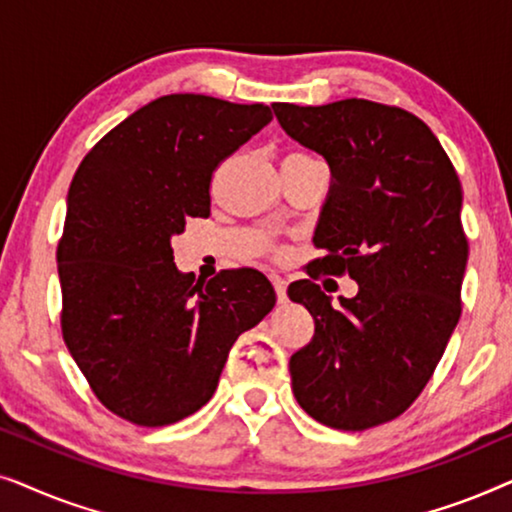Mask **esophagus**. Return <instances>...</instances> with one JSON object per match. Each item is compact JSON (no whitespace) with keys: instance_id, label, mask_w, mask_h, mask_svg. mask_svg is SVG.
Wrapping results in <instances>:
<instances>
[{"instance_id":"34e87169","label":"esophagus","mask_w":512,"mask_h":512,"mask_svg":"<svg viewBox=\"0 0 512 512\" xmlns=\"http://www.w3.org/2000/svg\"><path fill=\"white\" fill-rule=\"evenodd\" d=\"M272 286H275V293H277V300L279 303H286V279L282 277H272Z\"/></svg>"}]
</instances>
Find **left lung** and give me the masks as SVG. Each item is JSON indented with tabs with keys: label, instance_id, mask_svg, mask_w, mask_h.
<instances>
[{
	"label": "left lung",
	"instance_id": "1",
	"mask_svg": "<svg viewBox=\"0 0 512 512\" xmlns=\"http://www.w3.org/2000/svg\"><path fill=\"white\" fill-rule=\"evenodd\" d=\"M286 135L331 167L314 244L317 270L359 284L331 298L312 279L289 286L314 317L310 345L291 356L293 396L340 431L391 422L431 380L461 317L468 242L461 184L429 125L370 100L272 104Z\"/></svg>",
	"mask_w": 512,
	"mask_h": 512
}]
</instances>
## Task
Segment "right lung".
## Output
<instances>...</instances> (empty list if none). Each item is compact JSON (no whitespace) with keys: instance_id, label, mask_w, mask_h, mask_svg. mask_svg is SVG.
I'll return each instance as SVG.
<instances>
[{"instance_id":"1","label":"right lung","mask_w":512,"mask_h":512,"mask_svg":"<svg viewBox=\"0 0 512 512\" xmlns=\"http://www.w3.org/2000/svg\"><path fill=\"white\" fill-rule=\"evenodd\" d=\"M272 121L265 104L165 95L81 160L58 244L62 338L104 408L165 426L214 396L233 342L272 307L258 270L193 284L172 237L209 216L219 163Z\"/></svg>"}]
</instances>
